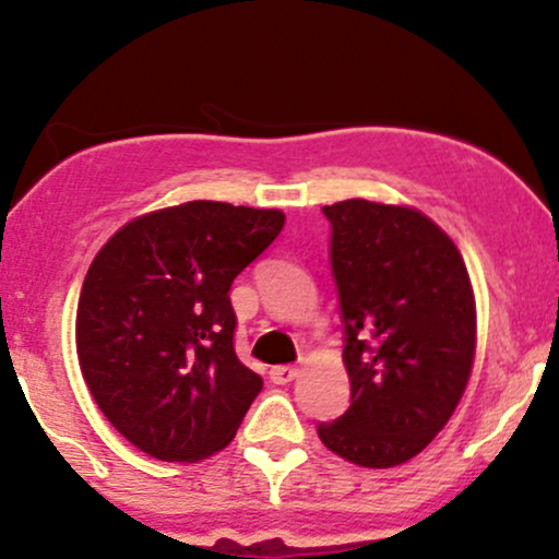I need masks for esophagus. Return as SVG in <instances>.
<instances>
[{
  "label": "esophagus",
  "mask_w": 559,
  "mask_h": 559,
  "mask_svg": "<svg viewBox=\"0 0 559 559\" xmlns=\"http://www.w3.org/2000/svg\"><path fill=\"white\" fill-rule=\"evenodd\" d=\"M297 373H299V368H294V365H275V368H271V381L273 383H281V386H284V383L294 381V378H297Z\"/></svg>",
  "instance_id": "obj_1"
}]
</instances>
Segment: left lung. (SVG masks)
<instances>
[{
    "label": "left lung",
    "instance_id": "obj_1",
    "mask_svg": "<svg viewBox=\"0 0 559 559\" xmlns=\"http://www.w3.org/2000/svg\"><path fill=\"white\" fill-rule=\"evenodd\" d=\"M323 215L352 402L318 436L355 465H402L447 426L471 378L476 299L467 267L418 210L346 199Z\"/></svg>",
    "mask_w": 559,
    "mask_h": 559
}]
</instances>
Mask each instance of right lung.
I'll list each match as a JSON object with an SVG mask.
<instances>
[{"mask_svg": "<svg viewBox=\"0 0 559 559\" xmlns=\"http://www.w3.org/2000/svg\"><path fill=\"white\" fill-rule=\"evenodd\" d=\"M284 223L199 199L136 217L94 258L75 316L81 373L141 452L197 463L236 436L262 378L236 357L228 292Z\"/></svg>", "mask_w": 559, "mask_h": 559, "instance_id": "obj_1", "label": "right lung"}]
</instances>
